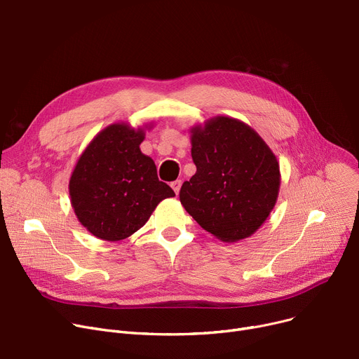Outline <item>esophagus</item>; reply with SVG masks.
Instances as JSON below:
<instances>
[{
    "label": "esophagus",
    "mask_w": 359,
    "mask_h": 359,
    "mask_svg": "<svg viewBox=\"0 0 359 359\" xmlns=\"http://www.w3.org/2000/svg\"><path fill=\"white\" fill-rule=\"evenodd\" d=\"M172 187H173V190L176 192V195H179L180 187H182V180H175V182H172Z\"/></svg>",
    "instance_id": "esophagus-1"
}]
</instances>
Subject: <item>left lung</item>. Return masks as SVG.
I'll return each mask as SVG.
<instances>
[{
  "instance_id": "left-lung-1",
  "label": "left lung",
  "mask_w": 359,
  "mask_h": 359,
  "mask_svg": "<svg viewBox=\"0 0 359 359\" xmlns=\"http://www.w3.org/2000/svg\"><path fill=\"white\" fill-rule=\"evenodd\" d=\"M196 173L180 189V202L205 231L224 243L245 240L276 206L280 164L258 133L218 115L190 128Z\"/></svg>"
}]
</instances>
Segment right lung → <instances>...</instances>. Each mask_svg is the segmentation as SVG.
I'll return each instance as SVG.
<instances>
[{
  "instance_id": "right-lung-1",
  "label": "right lung",
  "mask_w": 359,
  "mask_h": 359,
  "mask_svg": "<svg viewBox=\"0 0 359 359\" xmlns=\"http://www.w3.org/2000/svg\"><path fill=\"white\" fill-rule=\"evenodd\" d=\"M144 127L115 123L92 138L69 180L70 203L78 221L100 240H126L144 225L157 205L173 198L158 180L151 157L142 154Z\"/></svg>"
}]
</instances>
